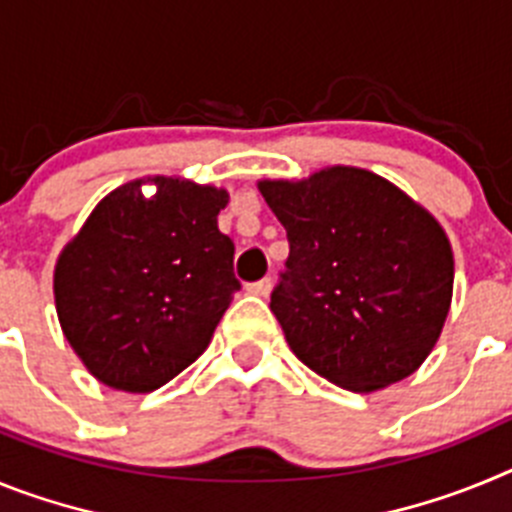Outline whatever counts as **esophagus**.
I'll return each mask as SVG.
<instances>
[{"mask_svg":"<svg viewBox=\"0 0 512 512\" xmlns=\"http://www.w3.org/2000/svg\"><path fill=\"white\" fill-rule=\"evenodd\" d=\"M248 292H251V295H256V297H269V292H271V279L266 277V279H259V282H253V284H248Z\"/></svg>","mask_w":512,"mask_h":512,"instance_id":"obj_1","label":"esophagus"}]
</instances>
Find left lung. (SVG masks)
Returning <instances> with one entry per match:
<instances>
[{"label": "left lung", "instance_id": "8db88e82", "mask_svg": "<svg viewBox=\"0 0 512 512\" xmlns=\"http://www.w3.org/2000/svg\"><path fill=\"white\" fill-rule=\"evenodd\" d=\"M259 189L287 230L271 312L297 359L351 392L410 377L436 346L454 292V253L436 217L354 166Z\"/></svg>", "mask_w": 512, "mask_h": 512}]
</instances>
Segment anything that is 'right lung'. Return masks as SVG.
Wrapping results in <instances>:
<instances>
[{
	"instance_id": "right-lung-1",
	"label": "right lung",
	"mask_w": 512,
	"mask_h": 512,
	"mask_svg": "<svg viewBox=\"0 0 512 512\" xmlns=\"http://www.w3.org/2000/svg\"><path fill=\"white\" fill-rule=\"evenodd\" d=\"M94 207L58 256L53 295L63 336L107 387L153 392L210 346L241 282L217 230L228 192L153 176Z\"/></svg>"
}]
</instances>
